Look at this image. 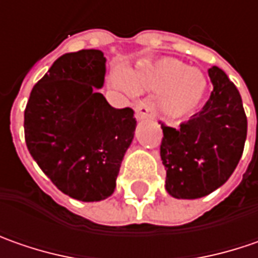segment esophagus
Segmentation results:
<instances>
[{
    "mask_svg": "<svg viewBox=\"0 0 258 258\" xmlns=\"http://www.w3.org/2000/svg\"><path fill=\"white\" fill-rule=\"evenodd\" d=\"M154 117V109L151 104H140L136 108V118L137 119H144V118Z\"/></svg>",
    "mask_w": 258,
    "mask_h": 258,
    "instance_id": "obj_1",
    "label": "esophagus"
}]
</instances>
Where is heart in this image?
<instances>
[{"instance_id":"b5f03b06","label":"heart","mask_w":258,"mask_h":258,"mask_svg":"<svg viewBox=\"0 0 258 258\" xmlns=\"http://www.w3.org/2000/svg\"><path fill=\"white\" fill-rule=\"evenodd\" d=\"M109 82L124 92L160 94L159 111L169 121H179L195 114L208 92V79L199 69L173 57L144 60L125 73H112Z\"/></svg>"}]
</instances>
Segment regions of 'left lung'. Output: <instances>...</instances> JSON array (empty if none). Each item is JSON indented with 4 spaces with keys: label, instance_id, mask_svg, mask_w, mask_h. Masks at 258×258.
<instances>
[{
    "label": "left lung",
    "instance_id": "1",
    "mask_svg": "<svg viewBox=\"0 0 258 258\" xmlns=\"http://www.w3.org/2000/svg\"><path fill=\"white\" fill-rule=\"evenodd\" d=\"M208 73L214 91L204 108L177 128L162 124L166 190L177 199H198L224 185L240 162L247 139L238 89L217 66Z\"/></svg>",
    "mask_w": 258,
    "mask_h": 258
}]
</instances>
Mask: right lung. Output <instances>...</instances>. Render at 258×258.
Returning <instances> with one entry per match:
<instances>
[{
	"instance_id": "1",
	"label": "right lung",
	"mask_w": 258,
	"mask_h": 258,
	"mask_svg": "<svg viewBox=\"0 0 258 258\" xmlns=\"http://www.w3.org/2000/svg\"><path fill=\"white\" fill-rule=\"evenodd\" d=\"M105 62L95 49L60 56L34 85L24 111L31 157L59 190L82 202L114 194L137 125L131 108H112L95 89L104 86Z\"/></svg>"
}]
</instances>
